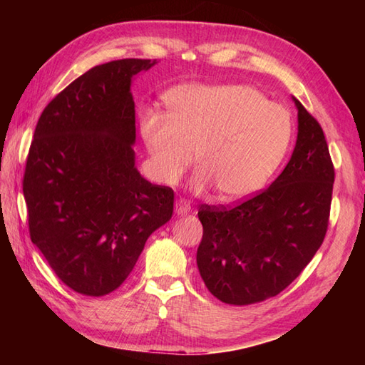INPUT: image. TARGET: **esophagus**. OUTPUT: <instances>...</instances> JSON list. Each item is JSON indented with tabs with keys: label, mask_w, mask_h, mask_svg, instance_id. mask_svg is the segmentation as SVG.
I'll list each match as a JSON object with an SVG mask.
<instances>
[{
	"label": "esophagus",
	"mask_w": 365,
	"mask_h": 365,
	"mask_svg": "<svg viewBox=\"0 0 365 365\" xmlns=\"http://www.w3.org/2000/svg\"><path fill=\"white\" fill-rule=\"evenodd\" d=\"M174 210H175L177 215H187V213L191 212V207H190V204L187 202V200L180 199V200H177V202H175Z\"/></svg>",
	"instance_id": "34e87169"
}]
</instances>
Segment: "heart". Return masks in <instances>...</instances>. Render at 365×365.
Listing matches in <instances>:
<instances>
[{
  "mask_svg": "<svg viewBox=\"0 0 365 365\" xmlns=\"http://www.w3.org/2000/svg\"><path fill=\"white\" fill-rule=\"evenodd\" d=\"M168 114L144 111L141 135L158 182L175 185L192 163L191 190L216 188L224 200L254 195L289 149L293 122L285 106L245 84H180L165 94Z\"/></svg>",
  "mask_w": 365,
  "mask_h": 365,
  "instance_id": "1",
  "label": "heart"
}]
</instances>
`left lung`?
Instances as JSON below:
<instances>
[{"label":"left lung","mask_w":365,"mask_h":365,"mask_svg":"<svg viewBox=\"0 0 365 365\" xmlns=\"http://www.w3.org/2000/svg\"><path fill=\"white\" fill-rule=\"evenodd\" d=\"M298 136L290 161L267 190L235 207L200 205L197 268L226 304L276 297L299 276L327 235L334 166L320 123L292 97Z\"/></svg>","instance_id":"obj_1"}]
</instances>
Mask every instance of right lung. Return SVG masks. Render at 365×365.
<instances>
[{"instance_id": "1", "label": "right lung", "mask_w": 365, "mask_h": 365, "mask_svg": "<svg viewBox=\"0 0 365 365\" xmlns=\"http://www.w3.org/2000/svg\"><path fill=\"white\" fill-rule=\"evenodd\" d=\"M157 59L92 67L46 105L31 143L23 196L29 235L72 290L103 297L125 281L174 210V191L135 166L133 76Z\"/></svg>"}]
</instances>
